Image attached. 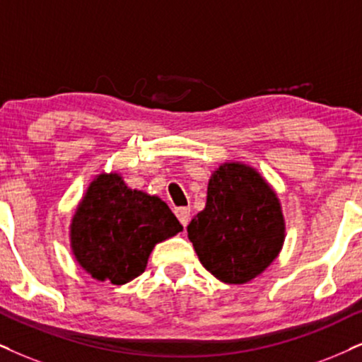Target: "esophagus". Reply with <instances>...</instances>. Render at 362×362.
I'll return each instance as SVG.
<instances>
[{"instance_id": "obj_1", "label": "esophagus", "mask_w": 362, "mask_h": 362, "mask_svg": "<svg viewBox=\"0 0 362 362\" xmlns=\"http://www.w3.org/2000/svg\"><path fill=\"white\" fill-rule=\"evenodd\" d=\"M175 215L178 217V221L184 227H187V223L190 221V209L189 207H178L175 209Z\"/></svg>"}]
</instances>
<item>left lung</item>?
<instances>
[{
  "label": "left lung",
  "mask_w": 362,
  "mask_h": 362,
  "mask_svg": "<svg viewBox=\"0 0 362 362\" xmlns=\"http://www.w3.org/2000/svg\"><path fill=\"white\" fill-rule=\"evenodd\" d=\"M189 239L200 264L226 284H247L277 259L286 240L281 200L254 167L223 162L210 175L205 209Z\"/></svg>",
  "instance_id": "obj_1"
}]
</instances>
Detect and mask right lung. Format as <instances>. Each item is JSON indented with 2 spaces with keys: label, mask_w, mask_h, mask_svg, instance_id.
I'll use <instances>...</instances> for the list:
<instances>
[{
  "label": "right lung",
  "mask_w": 362,
  "mask_h": 362,
  "mask_svg": "<svg viewBox=\"0 0 362 362\" xmlns=\"http://www.w3.org/2000/svg\"><path fill=\"white\" fill-rule=\"evenodd\" d=\"M182 230L160 197L132 190L120 173L102 172L76 205L68 235L86 274L123 286L147 269L155 245Z\"/></svg>",
  "instance_id": "add662e5"
}]
</instances>
